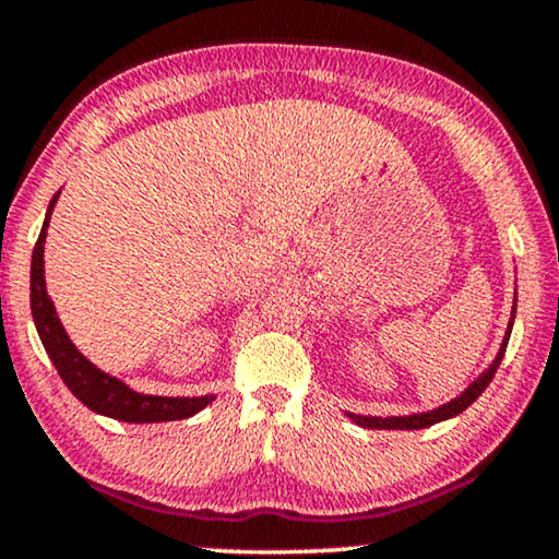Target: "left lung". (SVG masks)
Listing matches in <instances>:
<instances>
[{
  "label": "left lung",
  "mask_w": 559,
  "mask_h": 559,
  "mask_svg": "<svg viewBox=\"0 0 559 559\" xmlns=\"http://www.w3.org/2000/svg\"><path fill=\"white\" fill-rule=\"evenodd\" d=\"M513 314H515V304H513ZM511 328H513V317H511V322H508L503 348H500L498 358H496V361H492L490 369H487L483 377H479L475 384H472L469 390L462 394V397L451 400L449 405H443V407H438V409H430V413L405 415V418H361V415H350V418L356 420L358 426H364V428H377V430H418V428H428V426H433V423H441V420H447V418H454V415H459V413H464V409H467L472 402H475L479 394L487 390V384H490L492 377H496L498 366H500V361H503V356H506V345H508V337H511Z\"/></svg>",
  "instance_id": "left-lung-1"
}]
</instances>
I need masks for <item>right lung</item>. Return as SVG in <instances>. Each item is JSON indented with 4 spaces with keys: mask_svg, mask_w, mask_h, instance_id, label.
<instances>
[{
    "mask_svg": "<svg viewBox=\"0 0 559 559\" xmlns=\"http://www.w3.org/2000/svg\"><path fill=\"white\" fill-rule=\"evenodd\" d=\"M59 193L51 198L48 206L44 229H40L38 242L33 247V263H31V309L35 330H38L40 343L51 358L56 371L63 379V384L72 390V394L82 405H87L95 413L108 415V418L123 420V423H165V420H182L203 409L214 397H154V394H139L129 390L123 381L108 377V373L92 366L69 335L63 332L59 317L51 299L46 294L44 281V242L48 218H51L53 203Z\"/></svg>",
    "mask_w": 559,
    "mask_h": 559,
    "instance_id": "obj_1",
    "label": "right lung"
}]
</instances>
